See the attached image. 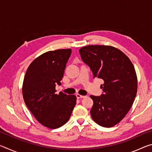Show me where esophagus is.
Wrapping results in <instances>:
<instances>
[{"label": "esophagus", "instance_id": "34e87169", "mask_svg": "<svg viewBox=\"0 0 152 152\" xmlns=\"http://www.w3.org/2000/svg\"><path fill=\"white\" fill-rule=\"evenodd\" d=\"M76 96L77 99H83V98L85 97V96H83V95H80L79 94H76Z\"/></svg>", "mask_w": 152, "mask_h": 152}]
</instances>
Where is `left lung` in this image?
Masks as SVG:
<instances>
[{
	"label": "left lung",
	"instance_id": "left-lung-1",
	"mask_svg": "<svg viewBox=\"0 0 152 152\" xmlns=\"http://www.w3.org/2000/svg\"><path fill=\"white\" fill-rule=\"evenodd\" d=\"M79 52L93 78L104 80L101 96H90L93 101L91 117L102 127H111L125 117L134 102L137 91L134 66L125 53L112 46H85Z\"/></svg>",
	"mask_w": 152,
	"mask_h": 152
}]
</instances>
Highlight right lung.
<instances>
[{"label": "right lung", "mask_w": 152, "mask_h": 152, "mask_svg": "<svg viewBox=\"0 0 152 152\" xmlns=\"http://www.w3.org/2000/svg\"><path fill=\"white\" fill-rule=\"evenodd\" d=\"M71 53V49L43 53L30 64L25 75L22 91L25 104L48 128L60 127L68 122L76 103L75 95L56 94Z\"/></svg>", "instance_id": "1"}]
</instances>
